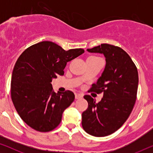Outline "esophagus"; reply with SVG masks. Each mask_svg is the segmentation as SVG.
Segmentation results:
<instances>
[{
    "instance_id": "obj_1",
    "label": "esophagus",
    "mask_w": 153,
    "mask_h": 153,
    "mask_svg": "<svg viewBox=\"0 0 153 153\" xmlns=\"http://www.w3.org/2000/svg\"><path fill=\"white\" fill-rule=\"evenodd\" d=\"M83 97V94H79V93L75 94V99H76V100L82 99Z\"/></svg>"
}]
</instances>
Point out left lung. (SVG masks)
<instances>
[{"label": "left lung", "instance_id": "8db88e82", "mask_svg": "<svg viewBox=\"0 0 153 153\" xmlns=\"http://www.w3.org/2000/svg\"><path fill=\"white\" fill-rule=\"evenodd\" d=\"M105 57L106 65L101 76L92 85L91 92L103 93L98 103L85 95L88 107L82 114V127L94 137H106L118 130L129 118L134 106L139 84L136 65L129 56L118 47L102 44L88 49Z\"/></svg>", "mask_w": 153, "mask_h": 153}]
</instances>
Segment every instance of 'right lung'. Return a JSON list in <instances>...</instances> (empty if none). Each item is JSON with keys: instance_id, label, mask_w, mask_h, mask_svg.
Returning <instances> with one entry per match:
<instances>
[{"instance_id": "obj_1", "label": "right lung", "mask_w": 153, "mask_h": 153, "mask_svg": "<svg viewBox=\"0 0 153 153\" xmlns=\"http://www.w3.org/2000/svg\"><path fill=\"white\" fill-rule=\"evenodd\" d=\"M83 53L82 49L65 51L56 43L44 41L19 57L12 74L11 97L21 118L31 128L46 132L60 124L74 94L70 91L56 93L51 81L64 74L67 62Z\"/></svg>"}]
</instances>
